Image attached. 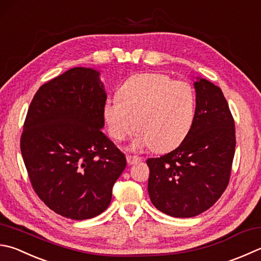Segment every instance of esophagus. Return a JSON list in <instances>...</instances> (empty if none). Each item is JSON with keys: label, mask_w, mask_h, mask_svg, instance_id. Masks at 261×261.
I'll return each instance as SVG.
<instances>
[{"label": "esophagus", "mask_w": 261, "mask_h": 261, "mask_svg": "<svg viewBox=\"0 0 261 261\" xmlns=\"http://www.w3.org/2000/svg\"><path fill=\"white\" fill-rule=\"evenodd\" d=\"M126 159H127V162H128V165H135V164H137V162H139V161H141L140 156L130 155V154H127V155H126Z\"/></svg>", "instance_id": "esophagus-1"}]
</instances>
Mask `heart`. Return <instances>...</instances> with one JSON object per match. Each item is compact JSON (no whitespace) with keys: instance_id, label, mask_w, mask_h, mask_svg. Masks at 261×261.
Here are the masks:
<instances>
[{"instance_id":"1","label":"heart","mask_w":261,"mask_h":261,"mask_svg":"<svg viewBox=\"0 0 261 261\" xmlns=\"http://www.w3.org/2000/svg\"><path fill=\"white\" fill-rule=\"evenodd\" d=\"M118 97L108 99L103 108L108 130L116 141H124L135 126L139 132L135 146L166 152L185 140L193 124V88L164 73H139L128 78Z\"/></svg>"}]
</instances>
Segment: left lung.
Segmentation results:
<instances>
[{"label": "left lung", "mask_w": 261, "mask_h": 261, "mask_svg": "<svg viewBox=\"0 0 261 261\" xmlns=\"http://www.w3.org/2000/svg\"><path fill=\"white\" fill-rule=\"evenodd\" d=\"M194 119L174 151L150 158L151 202L171 217L190 218L217 202L229 181L235 153V126L222 90L198 77Z\"/></svg>", "instance_id": "8db88e82"}]
</instances>
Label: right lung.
<instances>
[{"label": "right lung", "mask_w": 261, "mask_h": 261, "mask_svg": "<svg viewBox=\"0 0 261 261\" xmlns=\"http://www.w3.org/2000/svg\"><path fill=\"white\" fill-rule=\"evenodd\" d=\"M107 93L100 72L76 67L38 88L20 140L34 191L54 213L84 220L102 214L126 156L102 133Z\"/></svg>", "instance_id": "right-lung-1"}]
</instances>
